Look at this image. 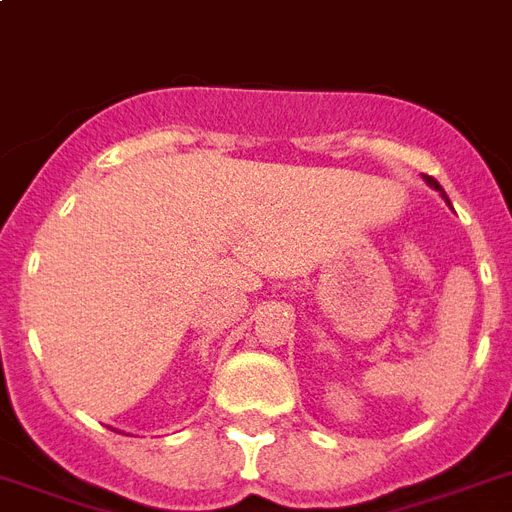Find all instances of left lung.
I'll list each match as a JSON object with an SVG mask.
<instances>
[{
    "instance_id": "left-lung-1",
    "label": "left lung",
    "mask_w": 512,
    "mask_h": 512,
    "mask_svg": "<svg viewBox=\"0 0 512 512\" xmlns=\"http://www.w3.org/2000/svg\"><path fill=\"white\" fill-rule=\"evenodd\" d=\"M425 183H428L430 188H436V191H441V196H444V199H446L444 188H441V185H438V180H433V177H425ZM446 201H449V199H446Z\"/></svg>"
}]
</instances>
